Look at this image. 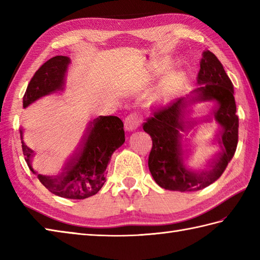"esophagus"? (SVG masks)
<instances>
[{
    "instance_id": "34e87169",
    "label": "esophagus",
    "mask_w": 260,
    "mask_h": 260,
    "mask_svg": "<svg viewBox=\"0 0 260 260\" xmlns=\"http://www.w3.org/2000/svg\"><path fill=\"white\" fill-rule=\"evenodd\" d=\"M141 121H142V119H141L139 114H136V113L131 114V115L127 116V117L124 120V128L127 132L134 131L141 125Z\"/></svg>"
}]
</instances>
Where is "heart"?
I'll list each match as a JSON object with an SVG mask.
<instances>
[{"label":"heart","mask_w":260,"mask_h":260,"mask_svg":"<svg viewBox=\"0 0 260 260\" xmlns=\"http://www.w3.org/2000/svg\"><path fill=\"white\" fill-rule=\"evenodd\" d=\"M179 89V79L178 77L174 75H171L167 77L161 84H159L157 90H156V98L158 101L165 102L172 98L175 92Z\"/></svg>","instance_id":"heart-1"}]
</instances>
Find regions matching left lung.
Here are the masks:
<instances>
[{
	"label": "left lung",
	"instance_id": "1",
	"mask_svg": "<svg viewBox=\"0 0 260 260\" xmlns=\"http://www.w3.org/2000/svg\"><path fill=\"white\" fill-rule=\"evenodd\" d=\"M202 102L216 105L212 122L217 125L218 134L209 162L193 168L191 136L198 121L192 116V108ZM236 113L233 82L218 58L204 50L194 89L154 114L143 126L153 141L148 169L154 181L165 190L180 192L201 190L217 181L238 144L239 119Z\"/></svg>",
	"mask_w": 260,
	"mask_h": 260
}]
</instances>
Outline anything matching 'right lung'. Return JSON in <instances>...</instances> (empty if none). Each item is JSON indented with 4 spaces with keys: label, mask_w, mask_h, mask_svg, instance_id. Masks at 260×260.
<instances>
[{
    "label": "right lung",
    "mask_w": 260,
    "mask_h": 260,
    "mask_svg": "<svg viewBox=\"0 0 260 260\" xmlns=\"http://www.w3.org/2000/svg\"><path fill=\"white\" fill-rule=\"evenodd\" d=\"M70 58L56 56L49 59L32 77L23 96V108L38 99L63 89ZM22 151L27 167L39 181L53 194L66 199L95 196L106 182V169L113 153L124 144V124L116 116H99L90 121L80 144L71 153L63 167L54 174L38 172L35 151L25 144L20 129Z\"/></svg>",
    "instance_id": "obj_1"
}]
</instances>
